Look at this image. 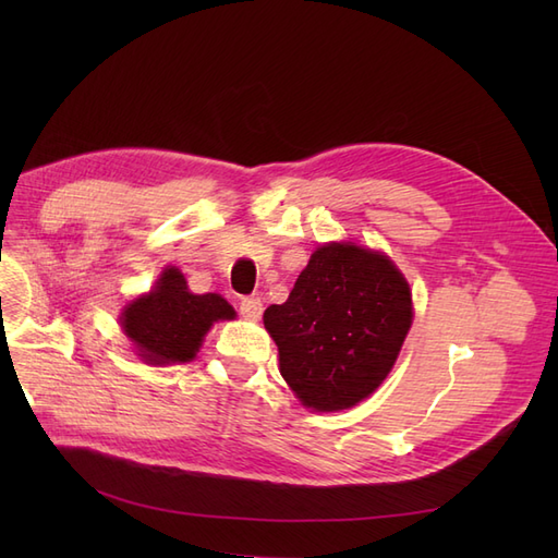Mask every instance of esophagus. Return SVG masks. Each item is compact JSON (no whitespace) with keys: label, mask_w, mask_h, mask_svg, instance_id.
Listing matches in <instances>:
<instances>
[{"label":"esophagus","mask_w":558,"mask_h":558,"mask_svg":"<svg viewBox=\"0 0 558 558\" xmlns=\"http://www.w3.org/2000/svg\"><path fill=\"white\" fill-rule=\"evenodd\" d=\"M240 312H242V316L248 318V320H258L260 314H263V302H260V298H242Z\"/></svg>","instance_id":"34e87169"}]
</instances>
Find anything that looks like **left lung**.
Wrapping results in <instances>:
<instances>
[{"mask_svg": "<svg viewBox=\"0 0 558 558\" xmlns=\"http://www.w3.org/2000/svg\"><path fill=\"white\" fill-rule=\"evenodd\" d=\"M412 291L393 260L351 242L318 246L289 300L263 324L279 373L305 408L349 410L391 373L412 326Z\"/></svg>", "mask_w": 558, "mask_h": 558, "instance_id": "8db88e82", "label": "left lung"}]
</instances>
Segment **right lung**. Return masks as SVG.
Segmentation results:
<instances>
[{"instance_id":"add662e5","label":"right lung","mask_w":558,"mask_h":558,"mask_svg":"<svg viewBox=\"0 0 558 558\" xmlns=\"http://www.w3.org/2000/svg\"><path fill=\"white\" fill-rule=\"evenodd\" d=\"M234 316L226 298L195 295L177 267H165L150 293L123 310L121 326L144 363L172 365L193 361L216 320Z\"/></svg>"}]
</instances>
